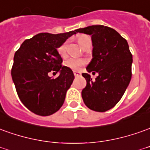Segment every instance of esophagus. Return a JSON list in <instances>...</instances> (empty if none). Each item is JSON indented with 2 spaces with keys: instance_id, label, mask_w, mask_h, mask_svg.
<instances>
[{
  "instance_id": "1",
  "label": "esophagus",
  "mask_w": 150,
  "mask_h": 150,
  "mask_svg": "<svg viewBox=\"0 0 150 150\" xmlns=\"http://www.w3.org/2000/svg\"><path fill=\"white\" fill-rule=\"evenodd\" d=\"M74 75H75V77H79V76H81V73L80 72L74 71Z\"/></svg>"
}]
</instances>
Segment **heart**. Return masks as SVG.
<instances>
[{
    "mask_svg": "<svg viewBox=\"0 0 150 150\" xmlns=\"http://www.w3.org/2000/svg\"><path fill=\"white\" fill-rule=\"evenodd\" d=\"M91 40L89 36L88 35H81L79 36L78 39L79 43L80 44V45L83 46L88 40ZM57 52L59 53L61 57H65L67 56V43H63L62 45H61L58 49H57ZM86 61L83 58H76V57H71L68 58L67 60L65 62V67H67L69 69H71L72 71H79L80 67L85 64Z\"/></svg>",
    "mask_w": 150,
    "mask_h": 150,
    "instance_id": "heart-1",
    "label": "heart"
}]
</instances>
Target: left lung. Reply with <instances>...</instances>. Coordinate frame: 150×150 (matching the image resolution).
Here are the masks:
<instances>
[{"label":"left lung","mask_w":150,"mask_h":150,"mask_svg":"<svg viewBox=\"0 0 150 150\" xmlns=\"http://www.w3.org/2000/svg\"><path fill=\"white\" fill-rule=\"evenodd\" d=\"M76 31L91 35L93 59L86 69L98 73L94 81L88 73L82 74L87 81L82 90L83 102L94 111L109 110L122 98L131 81L132 55L128 44L115 29L103 25Z\"/></svg>","instance_id":"1"}]
</instances>
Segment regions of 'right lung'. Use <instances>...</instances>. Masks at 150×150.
I'll return each instance as SVG.
<instances>
[{
  "label": "right lung",
  "mask_w": 150,
  "mask_h": 150,
  "mask_svg": "<svg viewBox=\"0 0 150 150\" xmlns=\"http://www.w3.org/2000/svg\"><path fill=\"white\" fill-rule=\"evenodd\" d=\"M76 33V30L40 33L23 41L14 53L11 75L17 93L23 104L35 115H53L64 103L75 75L71 69L61 65L62 59L57 49ZM52 70L60 73L57 78L48 76Z\"/></svg>",
  "instance_id": "obj_1"
}]
</instances>
